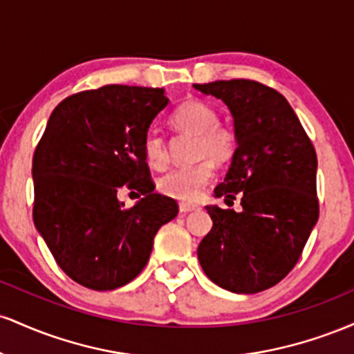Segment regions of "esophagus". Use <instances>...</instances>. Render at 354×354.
Masks as SVG:
<instances>
[{"mask_svg": "<svg viewBox=\"0 0 354 354\" xmlns=\"http://www.w3.org/2000/svg\"><path fill=\"white\" fill-rule=\"evenodd\" d=\"M198 209L196 205H189V203H180V211L181 213H189V211Z\"/></svg>", "mask_w": 354, "mask_h": 354, "instance_id": "esophagus-1", "label": "esophagus"}]
</instances>
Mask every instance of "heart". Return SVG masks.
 I'll return each instance as SVG.
<instances>
[{"label":"heart","instance_id":"1","mask_svg":"<svg viewBox=\"0 0 354 354\" xmlns=\"http://www.w3.org/2000/svg\"><path fill=\"white\" fill-rule=\"evenodd\" d=\"M218 111L213 104L203 100H188L174 109L169 118L178 131L194 135L193 158L188 166L169 169L158 180V191L178 201H194L208 186L214 166L230 163L236 151V133L231 126L218 121ZM145 160L151 168L161 169L168 165V143L154 129H149L143 140Z\"/></svg>","mask_w":354,"mask_h":354}]
</instances>
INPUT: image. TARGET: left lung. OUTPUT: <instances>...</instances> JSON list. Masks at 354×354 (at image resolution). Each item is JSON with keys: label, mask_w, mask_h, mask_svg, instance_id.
I'll return each instance as SVG.
<instances>
[{"label": "left lung", "mask_w": 354, "mask_h": 354, "mask_svg": "<svg viewBox=\"0 0 354 354\" xmlns=\"http://www.w3.org/2000/svg\"><path fill=\"white\" fill-rule=\"evenodd\" d=\"M228 104L238 148L214 188L241 213L208 206L213 228L198 246L206 276L233 293H259L298 263L319 216L315 146L286 98L253 80L194 84Z\"/></svg>", "instance_id": "obj_1"}]
</instances>
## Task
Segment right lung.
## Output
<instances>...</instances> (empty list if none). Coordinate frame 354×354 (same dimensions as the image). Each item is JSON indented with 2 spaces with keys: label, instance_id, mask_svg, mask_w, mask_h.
<instances>
[{
  "label": "right lung",
  "instance_id": "1",
  "mask_svg": "<svg viewBox=\"0 0 354 354\" xmlns=\"http://www.w3.org/2000/svg\"><path fill=\"white\" fill-rule=\"evenodd\" d=\"M168 104L161 88L106 84L75 93L53 109L33 154V221L73 281L96 291L143 271L153 239L178 214L154 193L143 140ZM121 185L144 198L117 200Z\"/></svg>",
  "mask_w": 354,
  "mask_h": 354
}]
</instances>
